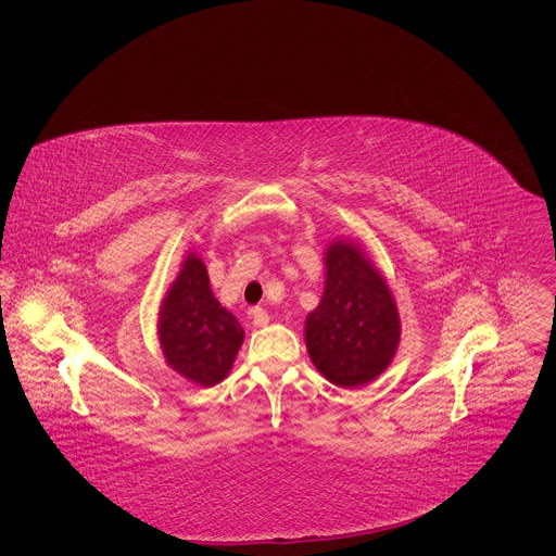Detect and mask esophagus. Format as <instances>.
<instances>
[{"label": "esophagus", "mask_w": 556, "mask_h": 556, "mask_svg": "<svg viewBox=\"0 0 556 556\" xmlns=\"http://www.w3.org/2000/svg\"><path fill=\"white\" fill-rule=\"evenodd\" d=\"M251 320H253L255 327H264V325H268L270 316L264 307H251Z\"/></svg>", "instance_id": "obj_1"}]
</instances>
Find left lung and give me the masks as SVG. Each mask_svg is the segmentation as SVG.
<instances>
[{"mask_svg":"<svg viewBox=\"0 0 556 556\" xmlns=\"http://www.w3.org/2000/svg\"><path fill=\"white\" fill-rule=\"evenodd\" d=\"M327 283L307 316L305 342L314 366L340 388L379 377L399 346L396 303L383 277L344 240L327 249Z\"/></svg>","mask_w":556,"mask_h":556,"instance_id":"obj_1","label":"left lung"}]
</instances>
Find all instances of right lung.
<instances>
[{
  "instance_id": "obj_1",
  "label": "right lung",
  "mask_w": 556,
  "mask_h": 556,
  "mask_svg": "<svg viewBox=\"0 0 556 556\" xmlns=\"http://www.w3.org/2000/svg\"><path fill=\"white\" fill-rule=\"evenodd\" d=\"M242 338L238 318L214 299L203 262L188 255L160 309L168 366L199 386H216L231 370Z\"/></svg>"
}]
</instances>
